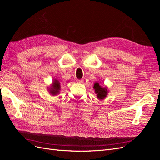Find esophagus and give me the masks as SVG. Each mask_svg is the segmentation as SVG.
Instances as JSON below:
<instances>
[{
    "label": "esophagus",
    "instance_id": "34e87169",
    "mask_svg": "<svg viewBox=\"0 0 160 160\" xmlns=\"http://www.w3.org/2000/svg\"><path fill=\"white\" fill-rule=\"evenodd\" d=\"M77 83H82L83 82V79H77Z\"/></svg>",
    "mask_w": 160,
    "mask_h": 160
}]
</instances>
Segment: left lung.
Masks as SVG:
<instances>
[{
  "label": "left lung",
  "mask_w": 160,
  "mask_h": 160,
  "mask_svg": "<svg viewBox=\"0 0 160 160\" xmlns=\"http://www.w3.org/2000/svg\"><path fill=\"white\" fill-rule=\"evenodd\" d=\"M93 89H95V93L97 95V98L100 100L104 99L109 93L108 87L101 86L98 82H95L94 83Z\"/></svg>",
  "instance_id": "left-lung-1"
}]
</instances>
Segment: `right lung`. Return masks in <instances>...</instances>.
Segmentation results:
<instances>
[{
  "label": "right lung",
  "instance_id": "1",
  "mask_svg": "<svg viewBox=\"0 0 160 160\" xmlns=\"http://www.w3.org/2000/svg\"><path fill=\"white\" fill-rule=\"evenodd\" d=\"M48 89H49L48 90L49 91V92L50 95L52 96L59 94L60 90H61V85H60L59 81L57 79L53 80L51 85L49 87V88H48Z\"/></svg>",
  "mask_w": 160,
  "mask_h": 160
}]
</instances>
